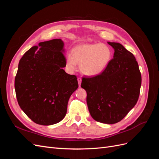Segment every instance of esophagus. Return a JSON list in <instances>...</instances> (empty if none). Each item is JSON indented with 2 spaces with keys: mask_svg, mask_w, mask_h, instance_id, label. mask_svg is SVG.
I'll use <instances>...</instances> for the list:
<instances>
[{
  "mask_svg": "<svg viewBox=\"0 0 159 159\" xmlns=\"http://www.w3.org/2000/svg\"><path fill=\"white\" fill-rule=\"evenodd\" d=\"M78 84H79V86L81 85V79L80 78H78Z\"/></svg>",
  "mask_w": 159,
  "mask_h": 159,
  "instance_id": "obj_1",
  "label": "esophagus"
}]
</instances>
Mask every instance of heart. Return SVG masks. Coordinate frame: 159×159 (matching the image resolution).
Listing matches in <instances>:
<instances>
[{
    "label": "heart",
    "mask_w": 159,
    "mask_h": 159,
    "mask_svg": "<svg viewBox=\"0 0 159 159\" xmlns=\"http://www.w3.org/2000/svg\"><path fill=\"white\" fill-rule=\"evenodd\" d=\"M112 58V50L105 44H84L75 46L66 58L67 66L74 70L80 65L81 73L96 76L107 69Z\"/></svg>",
    "instance_id": "b5f03b06"
}]
</instances>
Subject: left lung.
I'll use <instances>...</instances> for the list:
<instances>
[{"label":"left lung","mask_w":159,"mask_h":159,"mask_svg":"<svg viewBox=\"0 0 159 159\" xmlns=\"http://www.w3.org/2000/svg\"><path fill=\"white\" fill-rule=\"evenodd\" d=\"M115 50L113 58L103 73L84 78L81 87L87 92L92 118L100 123L119 122L136 105L141 74L135 57L119 43L107 42Z\"/></svg>","instance_id":"1"}]
</instances>
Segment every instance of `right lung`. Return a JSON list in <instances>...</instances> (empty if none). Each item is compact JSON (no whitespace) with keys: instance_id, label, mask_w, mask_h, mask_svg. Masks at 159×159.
I'll use <instances>...</instances> for the list:
<instances>
[{"instance_id":"obj_1","label":"right lung","mask_w":159,"mask_h":159,"mask_svg":"<svg viewBox=\"0 0 159 159\" xmlns=\"http://www.w3.org/2000/svg\"><path fill=\"white\" fill-rule=\"evenodd\" d=\"M64 42L54 39L28 50L18 64L14 80L19 106L31 120L42 125L61 121L71 95L78 88L75 75L67 74Z\"/></svg>"}]
</instances>
